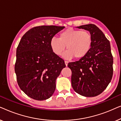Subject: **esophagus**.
<instances>
[{
    "mask_svg": "<svg viewBox=\"0 0 121 121\" xmlns=\"http://www.w3.org/2000/svg\"><path fill=\"white\" fill-rule=\"evenodd\" d=\"M64 62H65V65H66V66H67V65H68V61H67V60H65V61H64Z\"/></svg>",
    "mask_w": 121,
    "mask_h": 121,
    "instance_id": "1",
    "label": "esophagus"
}]
</instances>
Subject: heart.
I'll return each mask as SVG.
<instances>
[{
    "instance_id": "b5f03b06",
    "label": "heart",
    "mask_w": 121,
    "mask_h": 121,
    "mask_svg": "<svg viewBox=\"0 0 121 121\" xmlns=\"http://www.w3.org/2000/svg\"><path fill=\"white\" fill-rule=\"evenodd\" d=\"M92 42V36L89 31L68 28L60 33L59 39L52 38L49 43L56 55H61L66 46L67 52L64 54L65 58L80 59L90 51Z\"/></svg>"
}]
</instances>
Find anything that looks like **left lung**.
<instances>
[{"instance_id":"8db88e82","label":"left lung","mask_w":121,"mask_h":121,"mask_svg":"<svg viewBox=\"0 0 121 121\" xmlns=\"http://www.w3.org/2000/svg\"><path fill=\"white\" fill-rule=\"evenodd\" d=\"M78 28L89 31L92 42L86 55L68 64L72 70V85L77 93L94 97L105 90L113 76V60L110 43L95 25H85Z\"/></svg>"}]
</instances>
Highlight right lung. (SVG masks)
I'll return each instance as SVG.
<instances>
[{
  "mask_svg": "<svg viewBox=\"0 0 121 121\" xmlns=\"http://www.w3.org/2000/svg\"><path fill=\"white\" fill-rule=\"evenodd\" d=\"M64 27L36 26L26 32L20 41L15 72L20 88L31 98L46 100L55 91L56 79L66 65L63 59L53 52L49 43Z\"/></svg>",
  "mask_w": 121,
  "mask_h": 121,
  "instance_id": "right-lung-1",
  "label": "right lung"
}]
</instances>
